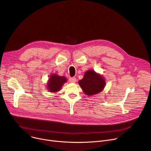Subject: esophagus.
Returning a JSON list of instances; mask_svg holds the SVG:
<instances>
[{"label": "esophagus", "mask_w": 151, "mask_h": 151, "mask_svg": "<svg viewBox=\"0 0 151 151\" xmlns=\"http://www.w3.org/2000/svg\"><path fill=\"white\" fill-rule=\"evenodd\" d=\"M69 80L71 83H76V79L75 77H72V78H70Z\"/></svg>", "instance_id": "esophagus-1"}]
</instances>
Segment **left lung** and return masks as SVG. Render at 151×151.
Listing matches in <instances>:
<instances>
[{
    "label": "left lung",
    "instance_id": "obj_1",
    "mask_svg": "<svg viewBox=\"0 0 151 151\" xmlns=\"http://www.w3.org/2000/svg\"><path fill=\"white\" fill-rule=\"evenodd\" d=\"M78 83L84 93L88 96L100 93L104 89L106 85L105 78L92 70L85 72L83 78Z\"/></svg>",
    "mask_w": 151,
    "mask_h": 151
}]
</instances>
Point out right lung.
I'll use <instances>...</instances> for the list:
<instances>
[{"mask_svg":"<svg viewBox=\"0 0 151 151\" xmlns=\"http://www.w3.org/2000/svg\"><path fill=\"white\" fill-rule=\"evenodd\" d=\"M67 81V78L63 76H59L57 74H52L47 83V89L49 92L55 93L59 92L62 86Z\"/></svg>","mask_w":151,"mask_h":151,"instance_id":"right-lung-1","label":"right lung"}]
</instances>
